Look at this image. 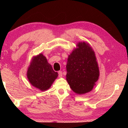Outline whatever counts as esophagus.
<instances>
[{
    "mask_svg": "<svg viewBox=\"0 0 128 128\" xmlns=\"http://www.w3.org/2000/svg\"><path fill=\"white\" fill-rule=\"evenodd\" d=\"M58 74H59V77H61L62 76V71H59V72H58Z\"/></svg>",
    "mask_w": 128,
    "mask_h": 128,
    "instance_id": "34e87169",
    "label": "esophagus"
}]
</instances>
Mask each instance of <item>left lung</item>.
Here are the masks:
<instances>
[{"label":"left lung","instance_id":"8db88e82","mask_svg":"<svg viewBox=\"0 0 128 128\" xmlns=\"http://www.w3.org/2000/svg\"><path fill=\"white\" fill-rule=\"evenodd\" d=\"M68 58L66 80L73 92L83 94L90 92L99 76L94 51L87 43L80 42Z\"/></svg>","mask_w":128,"mask_h":128}]
</instances>
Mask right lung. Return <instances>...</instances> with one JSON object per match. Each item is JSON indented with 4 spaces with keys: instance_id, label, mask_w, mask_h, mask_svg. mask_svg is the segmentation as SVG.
Returning a JSON list of instances; mask_svg holds the SVG:
<instances>
[{
    "instance_id": "obj_1",
    "label": "right lung",
    "mask_w": 128,
    "mask_h": 128,
    "mask_svg": "<svg viewBox=\"0 0 128 128\" xmlns=\"http://www.w3.org/2000/svg\"><path fill=\"white\" fill-rule=\"evenodd\" d=\"M58 76L42 54L33 58L27 72L30 83L42 91L48 89Z\"/></svg>"
}]
</instances>
